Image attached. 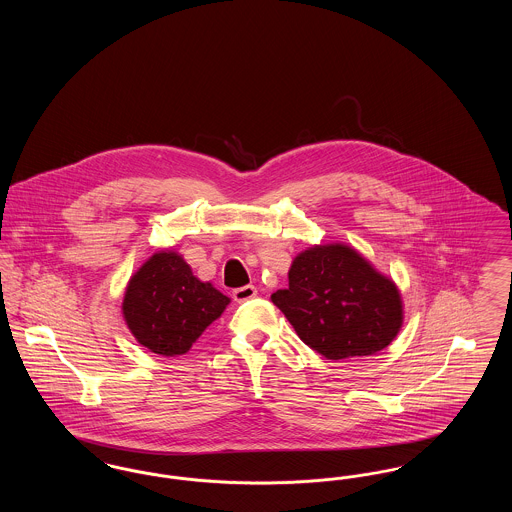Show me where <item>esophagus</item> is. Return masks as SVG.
I'll list each match as a JSON object with an SVG mask.
<instances>
[{
  "label": "esophagus",
  "instance_id": "1",
  "mask_svg": "<svg viewBox=\"0 0 512 512\" xmlns=\"http://www.w3.org/2000/svg\"><path fill=\"white\" fill-rule=\"evenodd\" d=\"M234 301L236 303H244V301H249V299H253V297H257V288L255 286H244V288H236L234 292Z\"/></svg>",
  "mask_w": 512,
  "mask_h": 512
}]
</instances>
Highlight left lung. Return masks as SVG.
I'll use <instances>...</instances> for the list:
<instances>
[{"label":"left lung","mask_w":512,"mask_h":512,"mask_svg":"<svg viewBox=\"0 0 512 512\" xmlns=\"http://www.w3.org/2000/svg\"><path fill=\"white\" fill-rule=\"evenodd\" d=\"M290 286L272 303L297 336L330 361L366 357L388 347L403 324V301L393 280L353 247L315 245L293 259Z\"/></svg>","instance_id":"1"}]
</instances>
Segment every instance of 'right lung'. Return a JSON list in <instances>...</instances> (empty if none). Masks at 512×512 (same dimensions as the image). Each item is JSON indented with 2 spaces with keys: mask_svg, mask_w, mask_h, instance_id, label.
Listing matches in <instances>:
<instances>
[{
  "mask_svg": "<svg viewBox=\"0 0 512 512\" xmlns=\"http://www.w3.org/2000/svg\"><path fill=\"white\" fill-rule=\"evenodd\" d=\"M230 299L211 282L195 278L176 251L153 253L128 280L122 317L128 330L149 351L176 357L224 313Z\"/></svg>",
  "mask_w": 512,
  "mask_h": 512,
  "instance_id": "add662e5",
  "label": "right lung"
}]
</instances>
